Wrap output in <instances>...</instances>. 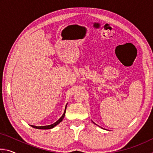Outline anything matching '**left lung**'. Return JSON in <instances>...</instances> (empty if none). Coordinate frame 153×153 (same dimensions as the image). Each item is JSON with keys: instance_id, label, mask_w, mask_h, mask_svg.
Masks as SVG:
<instances>
[{"instance_id": "8db88e82", "label": "left lung", "mask_w": 153, "mask_h": 153, "mask_svg": "<svg viewBox=\"0 0 153 153\" xmlns=\"http://www.w3.org/2000/svg\"><path fill=\"white\" fill-rule=\"evenodd\" d=\"M93 123H94V122H93Z\"/></svg>"}]
</instances>
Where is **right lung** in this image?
Listing matches in <instances>:
<instances>
[{"instance_id":"obj_1","label":"right lung","mask_w":153,"mask_h":153,"mask_svg":"<svg viewBox=\"0 0 153 153\" xmlns=\"http://www.w3.org/2000/svg\"><path fill=\"white\" fill-rule=\"evenodd\" d=\"M67 103L65 106V111H64V113L63 114V115L61 116V117L59 119V120L56 121L55 123H54L53 124H51V125H48V126H31L33 127V128H36V129H52L54 127H55L56 125H58V124L61 122L62 121H63V118L65 117V111H66V108H67Z\"/></svg>"}]
</instances>
